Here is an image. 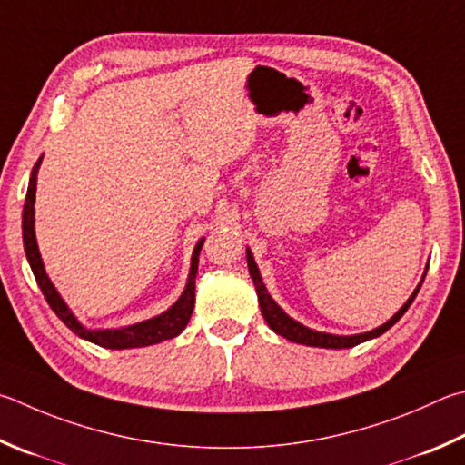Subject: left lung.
<instances>
[{
	"instance_id": "1",
	"label": "left lung",
	"mask_w": 465,
	"mask_h": 465,
	"mask_svg": "<svg viewBox=\"0 0 465 465\" xmlns=\"http://www.w3.org/2000/svg\"><path fill=\"white\" fill-rule=\"evenodd\" d=\"M248 268H250L252 281H254V286H256L262 315H264L266 323L270 325V329H272L274 333L282 335V337H286V340H291L294 343L313 345V348H331V350L353 348V345H358V343L366 341V340H372V337H378V335H382L384 331H388V329H391L396 323V321H399L404 313H407V309L411 307V302L415 301V297H417L420 284H423V281H420V284L417 286V291L411 294V299L404 302L399 313H396L391 321H386L382 327L372 329V331H368V333H360V335H331V333L313 331V329H309L305 325L297 323V321L291 319L281 307L276 305V302L272 301V297H270V294H268L264 282H262V276L258 272V266H256L254 256H252L250 250H248Z\"/></svg>"
}]
</instances>
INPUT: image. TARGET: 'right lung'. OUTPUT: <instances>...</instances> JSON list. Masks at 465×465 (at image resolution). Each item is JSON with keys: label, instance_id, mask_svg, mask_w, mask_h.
<instances>
[{"label": "right lung", "instance_id": "obj_1", "mask_svg": "<svg viewBox=\"0 0 465 465\" xmlns=\"http://www.w3.org/2000/svg\"><path fill=\"white\" fill-rule=\"evenodd\" d=\"M40 160L34 164L32 174H30L26 203H24V213H22V235H24V250H26V258L30 262L34 278H36L42 294H45L46 302L50 305V309L54 311L56 317L61 319L73 333L83 337V340L97 343V345H101V348H109V350L146 348V345H154V343H160L164 340H173V337L179 335L183 329L187 327L191 313H193V307H195V278H197V266H199V252H201V248H203V240L197 243L195 252H193L187 289H184L181 299L176 301L174 305L166 311V313L158 315L154 319L142 321V323L130 325V327L91 331V329H85L77 319H74L69 307H66L64 301L61 299V294L56 292L53 282L48 281L45 266H42L40 252L36 246V235H34V195H36V174H38Z\"/></svg>", "mask_w": 465, "mask_h": 465}]
</instances>
